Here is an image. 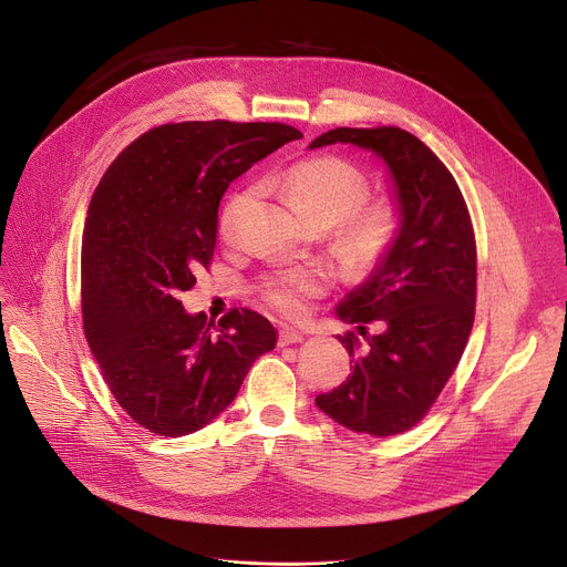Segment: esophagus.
<instances>
[{
	"instance_id": "34e87169",
	"label": "esophagus",
	"mask_w": 567,
	"mask_h": 567,
	"mask_svg": "<svg viewBox=\"0 0 567 567\" xmlns=\"http://www.w3.org/2000/svg\"><path fill=\"white\" fill-rule=\"evenodd\" d=\"M305 337L296 330H280V337H278V343L285 348V346H293V343H302Z\"/></svg>"
}]
</instances>
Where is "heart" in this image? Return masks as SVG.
I'll list each match as a JSON object with an SVG mask.
<instances>
[{"mask_svg":"<svg viewBox=\"0 0 567 567\" xmlns=\"http://www.w3.org/2000/svg\"><path fill=\"white\" fill-rule=\"evenodd\" d=\"M282 190L289 206L305 221H320L330 228L341 224L339 245L348 265L374 267L394 245L399 233V213L390 202L368 199L370 184L365 175L341 158H309L282 177ZM251 193L235 195L221 213V230L228 233L239 206ZM328 287V274L318 267H296L274 274L265 282L267 302L282 316H300L307 298Z\"/></svg>","mask_w":567,"mask_h":567,"instance_id":"b5f03b06","label":"heart"}]
</instances>
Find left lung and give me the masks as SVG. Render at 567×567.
I'll return each mask as SVG.
<instances>
[{
    "label": "left lung",
    "mask_w": 567,
    "mask_h": 567,
    "mask_svg": "<svg viewBox=\"0 0 567 567\" xmlns=\"http://www.w3.org/2000/svg\"><path fill=\"white\" fill-rule=\"evenodd\" d=\"M350 143L381 158L399 233L372 274L337 307L354 322L339 337L352 374L316 406L337 424L374 437L413 429L435 403L466 348L475 313V237L464 197L442 161L401 127H337L309 150ZM377 321L380 332L364 326Z\"/></svg>",
    "instance_id": "left-lung-1"
}]
</instances>
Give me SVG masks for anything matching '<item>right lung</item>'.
<instances>
[{
	"instance_id": "right-lung-1",
	"label": "right lung",
	"mask_w": 567,
	"mask_h": 567,
	"mask_svg": "<svg viewBox=\"0 0 567 567\" xmlns=\"http://www.w3.org/2000/svg\"><path fill=\"white\" fill-rule=\"evenodd\" d=\"M300 132L282 123L188 121L132 141L103 175L83 233V326L121 409L182 437L230 406L276 328L251 309L217 326L179 300L210 265L233 179Z\"/></svg>"
}]
</instances>
